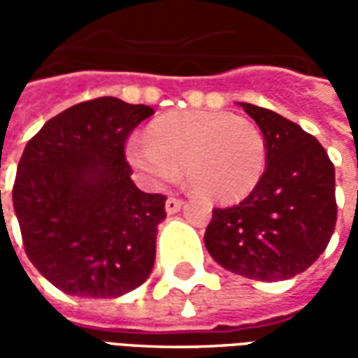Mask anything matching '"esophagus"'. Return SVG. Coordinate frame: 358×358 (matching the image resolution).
I'll use <instances>...</instances> for the list:
<instances>
[{
    "mask_svg": "<svg viewBox=\"0 0 358 358\" xmlns=\"http://www.w3.org/2000/svg\"><path fill=\"white\" fill-rule=\"evenodd\" d=\"M182 205H184V199H180V197H169L166 203H164V209L169 215H174V213H178L182 209Z\"/></svg>",
    "mask_w": 358,
    "mask_h": 358,
    "instance_id": "1",
    "label": "esophagus"
}]
</instances>
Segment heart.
Masks as SVG:
<instances>
[{
    "mask_svg": "<svg viewBox=\"0 0 358 358\" xmlns=\"http://www.w3.org/2000/svg\"><path fill=\"white\" fill-rule=\"evenodd\" d=\"M141 178L163 186L184 169L195 194L234 201L259 184L266 141L255 122L217 110H176L153 120L143 140L126 148Z\"/></svg>",
    "mask_w": 358,
    "mask_h": 358,
    "instance_id": "heart-1",
    "label": "heart"
}]
</instances>
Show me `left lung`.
Listing matches in <instances>:
<instances>
[{"instance_id":"obj_1","label":"left lung","mask_w":358,"mask_h":358,"mask_svg":"<svg viewBox=\"0 0 358 358\" xmlns=\"http://www.w3.org/2000/svg\"><path fill=\"white\" fill-rule=\"evenodd\" d=\"M266 141V166L253 192L213 209L205 248L234 274L278 282L322 255L338 220L334 163L315 136L274 110L241 103Z\"/></svg>"}]
</instances>
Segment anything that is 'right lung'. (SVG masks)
<instances>
[{
  "instance_id": "1",
  "label": "right lung",
  "mask_w": 358,
  "mask_h": 358,
  "mask_svg": "<svg viewBox=\"0 0 358 358\" xmlns=\"http://www.w3.org/2000/svg\"><path fill=\"white\" fill-rule=\"evenodd\" d=\"M155 110L97 97L50 118L22 151L13 207L30 263L61 292L110 299L155 263L163 194L132 182L126 141Z\"/></svg>"
}]
</instances>
